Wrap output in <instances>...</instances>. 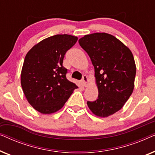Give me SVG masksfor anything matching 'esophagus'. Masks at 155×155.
Returning a JSON list of instances; mask_svg holds the SVG:
<instances>
[{
    "label": "esophagus",
    "mask_w": 155,
    "mask_h": 155,
    "mask_svg": "<svg viewBox=\"0 0 155 155\" xmlns=\"http://www.w3.org/2000/svg\"><path fill=\"white\" fill-rule=\"evenodd\" d=\"M88 83V78L87 75H84L82 77V84L83 86H87Z\"/></svg>",
    "instance_id": "34e87169"
}]
</instances>
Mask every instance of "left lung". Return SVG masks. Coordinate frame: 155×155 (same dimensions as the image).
<instances>
[{
	"instance_id": "8db88e82",
	"label": "left lung",
	"mask_w": 155,
	"mask_h": 155,
	"mask_svg": "<svg viewBox=\"0 0 155 155\" xmlns=\"http://www.w3.org/2000/svg\"><path fill=\"white\" fill-rule=\"evenodd\" d=\"M94 67L98 98L87 101L90 111L108 117L124 107L134 89L136 66L131 51L114 36L93 33L79 39Z\"/></svg>"
}]
</instances>
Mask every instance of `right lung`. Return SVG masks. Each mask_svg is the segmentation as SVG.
<instances>
[{
    "instance_id": "1",
    "label": "right lung",
    "mask_w": 155,
    "mask_h": 155,
    "mask_svg": "<svg viewBox=\"0 0 155 155\" xmlns=\"http://www.w3.org/2000/svg\"><path fill=\"white\" fill-rule=\"evenodd\" d=\"M78 41L69 35H56L36 44L25 58L21 85L28 102L43 114L60 110L78 86L66 78L63 66L65 53Z\"/></svg>"
}]
</instances>
